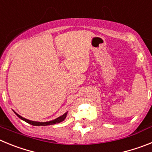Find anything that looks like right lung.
<instances>
[{
	"instance_id": "1",
	"label": "right lung",
	"mask_w": 152,
	"mask_h": 152,
	"mask_svg": "<svg viewBox=\"0 0 152 152\" xmlns=\"http://www.w3.org/2000/svg\"><path fill=\"white\" fill-rule=\"evenodd\" d=\"M14 113H15L16 115H17V116H18L20 119H21L22 120L25 121L26 123H29V124H30V125H33V126H49V125H54V124H56V123H61V122L64 121V119L66 118L67 114H68V112H66L65 113L63 114L62 116L56 118V119H54V120H52V121H49V122H42V123H40V122L32 121V120H29V119H25V118H23V117H22L21 116H20V115H19V114H17L16 112H14Z\"/></svg>"
}]
</instances>
